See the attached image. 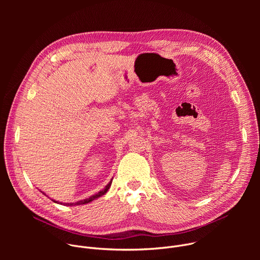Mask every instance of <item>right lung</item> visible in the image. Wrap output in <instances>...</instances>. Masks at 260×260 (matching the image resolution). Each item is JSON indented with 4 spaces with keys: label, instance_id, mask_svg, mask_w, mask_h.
<instances>
[{
    "label": "right lung",
    "instance_id": "add662e5",
    "mask_svg": "<svg viewBox=\"0 0 260 260\" xmlns=\"http://www.w3.org/2000/svg\"><path fill=\"white\" fill-rule=\"evenodd\" d=\"M111 184H112V180H111V181L107 184V186H106L103 190H101V191H100V192H98L96 194H93V196L89 197L88 199H85V200L79 201V202H77V203H64V204H62V203H59V202H57V201H55V200H52V201H53L54 203H56V204H60V205H64V206H78V205H85V204H88V203L92 202L93 200H95V199H98V198H100V197L104 196V194L108 191V189L110 188ZM42 193H43V194H45L44 192H42ZM45 196H46V194H45Z\"/></svg>",
    "mask_w": 260,
    "mask_h": 260
}]
</instances>
